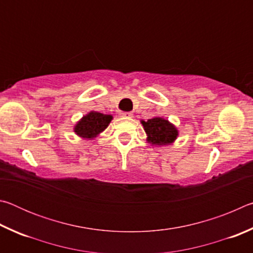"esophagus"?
<instances>
[{
	"instance_id": "1",
	"label": "esophagus",
	"mask_w": 253,
	"mask_h": 253,
	"mask_svg": "<svg viewBox=\"0 0 253 253\" xmlns=\"http://www.w3.org/2000/svg\"><path fill=\"white\" fill-rule=\"evenodd\" d=\"M121 116L122 117H125V118H130L132 116V114L131 113H128V111H122Z\"/></svg>"
}]
</instances>
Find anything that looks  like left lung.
Segmentation results:
<instances>
[{"mask_svg":"<svg viewBox=\"0 0 253 253\" xmlns=\"http://www.w3.org/2000/svg\"><path fill=\"white\" fill-rule=\"evenodd\" d=\"M147 134V140L153 145H168L173 143L178 131L169 121L161 117H154L147 122H142Z\"/></svg>","mask_w":253,"mask_h":253,"instance_id":"1","label":"left lung"}]
</instances>
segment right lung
<instances>
[{
	"mask_svg": "<svg viewBox=\"0 0 253 253\" xmlns=\"http://www.w3.org/2000/svg\"><path fill=\"white\" fill-rule=\"evenodd\" d=\"M111 119H113V116H110V115L90 111L88 115L81 118L80 122L77 123L75 126V132L83 138L92 139L93 137H96L102 130L106 129Z\"/></svg>",
	"mask_w": 253,
	"mask_h": 253,
	"instance_id": "right-lung-1",
	"label": "right lung"
}]
</instances>
